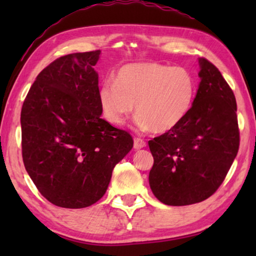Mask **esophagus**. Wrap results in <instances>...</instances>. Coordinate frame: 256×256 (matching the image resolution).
I'll return each instance as SVG.
<instances>
[{"label": "esophagus", "mask_w": 256, "mask_h": 256, "mask_svg": "<svg viewBox=\"0 0 256 256\" xmlns=\"http://www.w3.org/2000/svg\"><path fill=\"white\" fill-rule=\"evenodd\" d=\"M146 146V143L143 141V140H141V138H134V149H136V150L142 149V148H144Z\"/></svg>", "instance_id": "34e87169"}]
</instances>
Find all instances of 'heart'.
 Wrapping results in <instances>:
<instances>
[{
	"label": "heart",
	"mask_w": 256,
	"mask_h": 256,
	"mask_svg": "<svg viewBox=\"0 0 256 256\" xmlns=\"http://www.w3.org/2000/svg\"><path fill=\"white\" fill-rule=\"evenodd\" d=\"M114 82H104L98 92L104 118L124 124L135 104L136 124L163 134L177 127L194 104L197 84L188 68L158 62L122 66Z\"/></svg>",
	"instance_id": "1"
}]
</instances>
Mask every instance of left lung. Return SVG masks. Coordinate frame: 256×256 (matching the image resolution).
I'll use <instances>...</instances> for the list:
<instances>
[{
    "label": "left lung",
    "instance_id": "1",
    "mask_svg": "<svg viewBox=\"0 0 256 256\" xmlns=\"http://www.w3.org/2000/svg\"><path fill=\"white\" fill-rule=\"evenodd\" d=\"M194 104L177 127L148 142L154 156L149 184L163 204L184 206L214 194L238 150L239 127L233 90L212 62L199 58Z\"/></svg>",
    "mask_w": 256,
    "mask_h": 256
}]
</instances>
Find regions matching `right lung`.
Returning <instances> with one entry per match:
<instances>
[{
	"instance_id": "add662e5",
	"label": "right lung",
	"mask_w": 256,
	"mask_h": 256,
	"mask_svg": "<svg viewBox=\"0 0 256 256\" xmlns=\"http://www.w3.org/2000/svg\"><path fill=\"white\" fill-rule=\"evenodd\" d=\"M100 54L52 62L20 112L24 166L42 196L60 208H87L102 198L114 166L134 144L130 134L101 118L94 70Z\"/></svg>"
}]
</instances>
